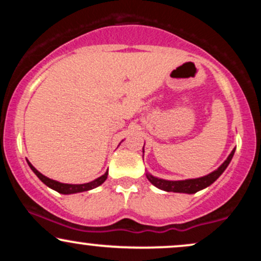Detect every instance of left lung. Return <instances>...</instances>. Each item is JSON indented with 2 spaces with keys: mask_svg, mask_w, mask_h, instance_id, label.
Listing matches in <instances>:
<instances>
[{
  "mask_svg": "<svg viewBox=\"0 0 261 261\" xmlns=\"http://www.w3.org/2000/svg\"><path fill=\"white\" fill-rule=\"evenodd\" d=\"M236 148L230 152V154L227 157V160L221 164L216 170H214L210 174L201 176V178L196 179H187V180H166V179L155 178V176L151 175L149 173L146 174L147 179L155 188L161 189L164 191H173V193H184V194H195L197 191L202 190V189L210 187L215 180H217V178L226 170L228 167L229 162L232 161L233 154H234Z\"/></svg>",
  "mask_w": 261,
  "mask_h": 261,
  "instance_id": "left-lung-1",
  "label": "left lung"
}]
</instances>
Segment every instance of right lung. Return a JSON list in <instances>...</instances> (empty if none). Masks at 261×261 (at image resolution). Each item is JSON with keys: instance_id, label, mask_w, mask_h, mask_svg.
<instances>
[{"instance_id": "right-lung-1", "label": "right lung", "mask_w": 261, "mask_h": 261, "mask_svg": "<svg viewBox=\"0 0 261 261\" xmlns=\"http://www.w3.org/2000/svg\"><path fill=\"white\" fill-rule=\"evenodd\" d=\"M28 164H29V167H31V169L33 170V172L35 173V175H37L38 178L40 179V180L43 181L45 185H47V187L51 188L53 190L58 191V193H60V194H65V195H68V194H76V193H82V191L92 190V189L99 187V185L103 184V182L106 181L107 178H108V170H107V172L104 173V174L101 176H99V178H97L95 180H93V181L86 182V184H65V182H60V181L53 180V179H50V178H47V176L43 175L40 172H38V170L32 166L31 162H28Z\"/></svg>"}]
</instances>
